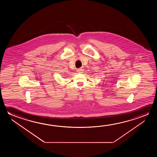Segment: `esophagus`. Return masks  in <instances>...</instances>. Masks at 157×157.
<instances>
[{"label": "esophagus", "mask_w": 157, "mask_h": 157, "mask_svg": "<svg viewBox=\"0 0 157 157\" xmlns=\"http://www.w3.org/2000/svg\"><path fill=\"white\" fill-rule=\"evenodd\" d=\"M77 72H79V73H82V68H79L77 70Z\"/></svg>", "instance_id": "obj_1"}]
</instances>
